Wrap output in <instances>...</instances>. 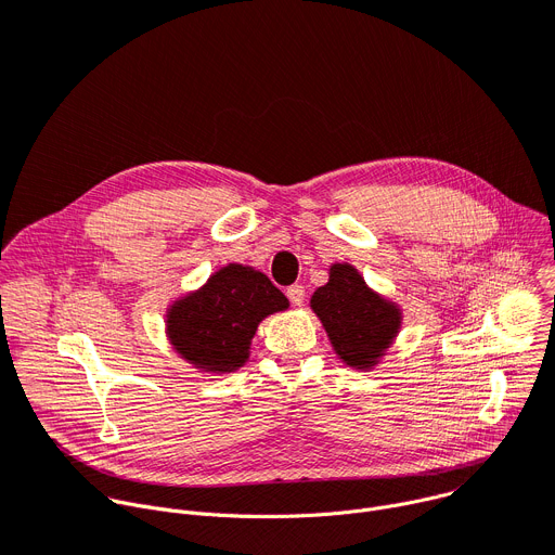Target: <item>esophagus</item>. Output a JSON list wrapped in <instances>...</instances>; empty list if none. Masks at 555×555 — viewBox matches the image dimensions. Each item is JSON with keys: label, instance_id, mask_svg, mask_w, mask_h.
I'll use <instances>...</instances> for the list:
<instances>
[{"label": "esophagus", "instance_id": "esophagus-1", "mask_svg": "<svg viewBox=\"0 0 555 555\" xmlns=\"http://www.w3.org/2000/svg\"><path fill=\"white\" fill-rule=\"evenodd\" d=\"M286 297L291 299L293 306H301L304 304V297H306V291L301 284H293L286 288Z\"/></svg>", "mask_w": 555, "mask_h": 555}]
</instances>
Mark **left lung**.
Wrapping results in <instances>:
<instances>
[{
	"label": "left lung",
	"mask_w": 555,
	"mask_h": 555,
	"mask_svg": "<svg viewBox=\"0 0 555 555\" xmlns=\"http://www.w3.org/2000/svg\"><path fill=\"white\" fill-rule=\"evenodd\" d=\"M339 359L352 367H371L401 328V311L367 288L350 264H333L331 278L311 297Z\"/></svg>",
	"instance_id": "8db88e82"
}]
</instances>
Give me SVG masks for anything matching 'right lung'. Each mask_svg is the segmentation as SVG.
I'll return each instance as SVG.
<instances>
[{
    "label": "right lung",
    "instance_id": "1",
    "mask_svg": "<svg viewBox=\"0 0 555 555\" xmlns=\"http://www.w3.org/2000/svg\"><path fill=\"white\" fill-rule=\"evenodd\" d=\"M288 309L273 282L242 264L222 267L207 284L173 301L167 335L176 352L205 373H233L249 357L258 324Z\"/></svg>",
    "mask_w": 555,
    "mask_h": 555
}]
</instances>
